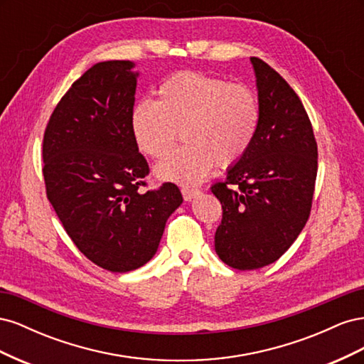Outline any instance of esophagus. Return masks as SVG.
<instances>
[{"label": "esophagus", "mask_w": 364, "mask_h": 364, "mask_svg": "<svg viewBox=\"0 0 364 364\" xmlns=\"http://www.w3.org/2000/svg\"><path fill=\"white\" fill-rule=\"evenodd\" d=\"M181 191H182V196H183V199H185L186 202L193 200L196 196L200 194L199 190H197V188H191V186H182Z\"/></svg>", "instance_id": "34e87169"}]
</instances>
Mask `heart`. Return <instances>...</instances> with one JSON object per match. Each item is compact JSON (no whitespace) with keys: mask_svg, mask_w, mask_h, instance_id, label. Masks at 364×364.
Here are the masks:
<instances>
[{"mask_svg":"<svg viewBox=\"0 0 364 364\" xmlns=\"http://www.w3.org/2000/svg\"><path fill=\"white\" fill-rule=\"evenodd\" d=\"M259 124L258 98L245 85L179 71L156 87V102H139L130 117L132 134L144 155L162 159L183 130L188 142L156 165L159 179L193 185L214 168L230 167L250 149Z\"/></svg>","mask_w":364,"mask_h":364,"instance_id":"obj_1","label":"heart"}]
</instances>
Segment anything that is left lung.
<instances>
[{
	"instance_id": "left-lung-1",
	"label": "left lung",
	"mask_w": 364,
	"mask_h": 364,
	"mask_svg": "<svg viewBox=\"0 0 364 364\" xmlns=\"http://www.w3.org/2000/svg\"><path fill=\"white\" fill-rule=\"evenodd\" d=\"M250 62L259 105L257 135L226 181L211 186L223 209L215 252L237 270L269 266L287 252L310 217L317 176V142L299 97L266 62Z\"/></svg>"
}]
</instances>
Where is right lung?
Returning <instances> with one entry per match:
<instances>
[{"mask_svg": "<svg viewBox=\"0 0 364 364\" xmlns=\"http://www.w3.org/2000/svg\"><path fill=\"white\" fill-rule=\"evenodd\" d=\"M135 63H95L54 109L43 135L47 197L83 255L115 273L155 255L165 223L182 203L171 182L142 193L149 164L132 134Z\"/></svg>", "mask_w": 364, "mask_h": 364, "instance_id": "right-lung-1", "label": "right lung"}]
</instances>
